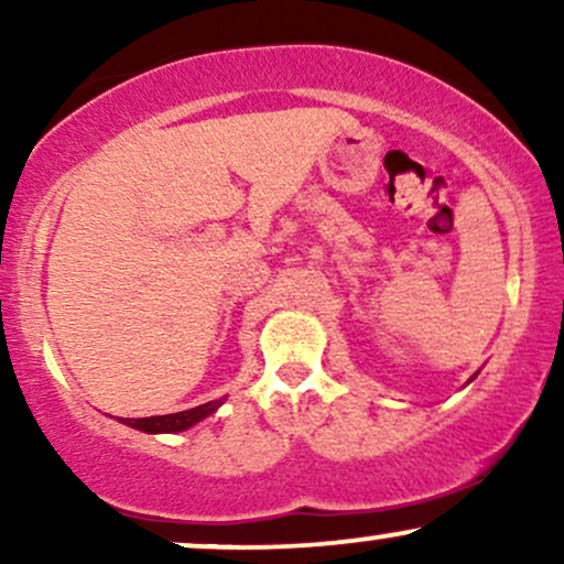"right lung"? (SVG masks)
<instances>
[{"label":"right lung","mask_w":564,"mask_h":564,"mask_svg":"<svg viewBox=\"0 0 564 564\" xmlns=\"http://www.w3.org/2000/svg\"><path fill=\"white\" fill-rule=\"evenodd\" d=\"M225 400V398H223ZM223 400H212V403L196 405L191 411H180V413H166V416H148V419H124L127 426H134V430L151 432V435H159V432H183L187 426L198 424L200 419H206L209 413H215Z\"/></svg>","instance_id":"right-lung-1"}]
</instances>
